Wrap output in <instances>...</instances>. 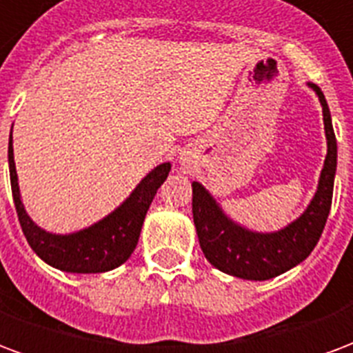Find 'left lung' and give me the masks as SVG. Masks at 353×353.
<instances>
[{
	"mask_svg": "<svg viewBox=\"0 0 353 353\" xmlns=\"http://www.w3.org/2000/svg\"><path fill=\"white\" fill-rule=\"evenodd\" d=\"M308 87L318 94L323 108L327 157L318 191L299 219L278 232H253L229 219L214 196L199 181H192V219L200 248L206 259L221 272L244 280H270L303 263L323 232L333 200L336 138L321 88L314 83H308Z\"/></svg>",
	"mask_w": 353,
	"mask_h": 353,
	"instance_id": "left-lung-1",
	"label": "left lung"
}]
</instances>
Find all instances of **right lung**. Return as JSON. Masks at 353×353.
I'll return each mask as SVG.
<instances>
[{
	"instance_id": "right-lung-1",
	"label": "right lung",
	"mask_w": 353,
	"mask_h": 353,
	"mask_svg": "<svg viewBox=\"0 0 353 353\" xmlns=\"http://www.w3.org/2000/svg\"><path fill=\"white\" fill-rule=\"evenodd\" d=\"M170 168H172L170 162H164L153 172H149L115 212H111L101 221L94 223L92 227L72 234H52L37 227L24 210L20 199L14 157H12V134L9 138V174H11L12 200L19 214L22 232L28 244L32 245V250L47 265L64 272H108L123 265L136 250L147 210L151 206L159 187L168 177Z\"/></svg>"
}]
</instances>
